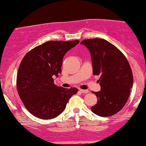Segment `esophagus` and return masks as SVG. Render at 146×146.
I'll use <instances>...</instances> for the list:
<instances>
[{
	"label": "esophagus",
	"mask_w": 146,
	"mask_h": 146,
	"mask_svg": "<svg viewBox=\"0 0 146 146\" xmlns=\"http://www.w3.org/2000/svg\"><path fill=\"white\" fill-rule=\"evenodd\" d=\"M80 92H82V93H84V94H86V93L89 92V91L88 90H82V89H80Z\"/></svg>",
	"instance_id": "esophagus-1"
}]
</instances>
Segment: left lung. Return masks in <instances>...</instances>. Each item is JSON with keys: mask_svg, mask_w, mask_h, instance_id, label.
<instances>
[{"mask_svg": "<svg viewBox=\"0 0 146 146\" xmlns=\"http://www.w3.org/2000/svg\"><path fill=\"white\" fill-rule=\"evenodd\" d=\"M80 43L90 52L93 75H100L98 82L101 91L93 92L97 97V103L91 110L99 116L113 115L125 105L133 87L129 63L116 47L103 38L85 39Z\"/></svg>", "mask_w": 146, "mask_h": 146, "instance_id": "obj_1", "label": "left lung"}]
</instances>
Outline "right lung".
Segmentation results:
<instances>
[{"mask_svg": "<svg viewBox=\"0 0 146 146\" xmlns=\"http://www.w3.org/2000/svg\"><path fill=\"white\" fill-rule=\"evenodd\" d=\"M80 43L50 41L33 49L23 58L17 76V89L24 106L35 116L50 120L60 114L76 88L69 89L54 84L58 76L64 56Z\"/></svg>", "mask_w": 146, "mask_h": 146, "instance_id": "obj_1", "label": "right lung"}]
</instances>
